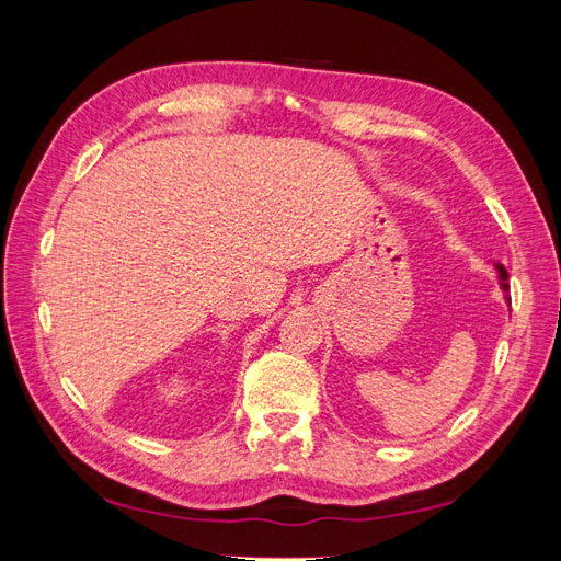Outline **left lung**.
Instances as JSON below:
<instances>
[{"mask_svg": "<svg viewBox=\"0 0 561 561\" xmlns=\"http://www.w3.org/2000/svg\"><path fill=\"white\" fill-rule=\"evenodd\" d=\"M499 277H502V287H504V291H508V274H506V270L502 267V265H499ZM508 301H511V296H508Z\"/></svg>", "mask_w": 561, "mask_h": 561, "instance_id": "1", "label": "left lung"}]
</instances>
